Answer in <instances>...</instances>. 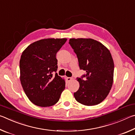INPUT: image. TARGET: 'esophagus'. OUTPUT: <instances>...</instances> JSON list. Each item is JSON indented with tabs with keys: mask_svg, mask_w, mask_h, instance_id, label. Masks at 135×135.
Wrapping results in <instances>:
<instances>
[{
	"mask_svg": "<svg viewBox=\"0 0 135 135\" xmlns=\"http://www.w3.org/2000/svg\"><path fill=\"white\" fill-rule=\"evenodd\" d=\"M67 80L68 81H71L73 80L72 77H67Z\"/></svg>",
	"mask_w": 135,
	"mask_h": 135,
	"instance_id": "esophagus-1",
	"label": "esophagus"
}]
</instances>
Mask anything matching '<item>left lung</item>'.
<instances>
[{"instance_id": "1", "label": "left lung", "mask_w": 135, "mask_h": 135, "mask_svg": "<svg viewBox=\"0 0 135 135\" xmlns=\"http://www.w3.org/2000/svg\"><path fill=\"white\" fill-rule=\"evenodd\" d=\"M69 43L77 55L80 68L86 72L77 78L80 87L74 93L75 99L87 106L99 104L108 96L113 83L114 65L110 51L92 38H70Z\"/></svg>"}]
</instances>
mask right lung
I'll use <instances>...</instances> for the list:
<instances>
[{"label": "right lung", "instance_id": "obj_1", "mask_svg": "<svg viewBox=\"0 0 135 135\" xmlns=\"http://www.w3.org/2000/svg\"><path fill=\"white\" fill-rule=\"evenodd\" d=\"M67 38H49L36 41L22 52L20 61V81L29 100L47 107L58 102L65 81L56 73V54Z\"/></svg>", "mask_w": 135, "mask_h": 135}]
</instances>
